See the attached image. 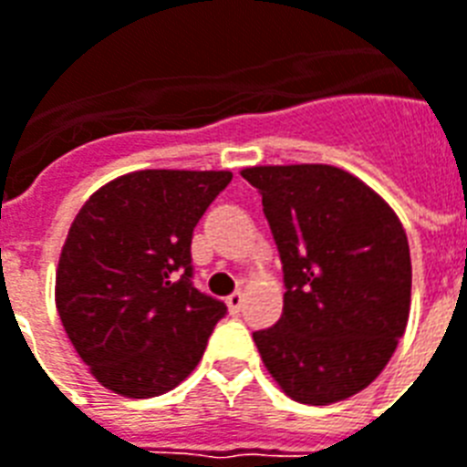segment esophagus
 <instances>
[{
	"instance_id": "1",
	"label": "esophagus",
	"mask_w": 467,
	"mask_h": 467,
	"mask_svg": "<svg viewBox=\"0 0 467 467\" xmlns=\"http://www.w3.org/2000/svg\"><path fill=\"white\" fill-rule=\"evenodd\" d=\"M242 304H244V294L242 291H234V294L227 296V308H230V313H240Z\"/></svg>"
}]
</instances>
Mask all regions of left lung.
<instances>
[{
  "label": "left lung",
  "mask_w": 467,
  "mask_h": 467,
  "mask_svg": "<svg viewBox=\"0 0 467 467\" xmlns=\"http://www.w3.org/2000/svg\"><path fill=\"white\" fill-rule=\"evenodd\" d=\"M284 269V311L252 333L291 400L333 404L365 389L404 336L411 304L407 233L394 210L326 163L242 171Z\"/></svg>",
  "instance_id": "left-lung-1"
}]
</instances>
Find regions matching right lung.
Here are the masks:
<instances>
[{
	"mask_svg": "<svg viewBox=\"0 0 467 467\" xmlns=\"http://www.w3.org/2000/svg\"><path fill=\"white\" fill-rule=\"evenodd\" d=\"M230 171H134L102 186L70 225L56 306L102 387L159 397L201 362L227 306L193 286V227Z\"/></svg>",
	"mask_w": 467,
	"mask_h": 467,
	"instance_id": "obj_1",
	"label": "right lung"
}]
</instances>
